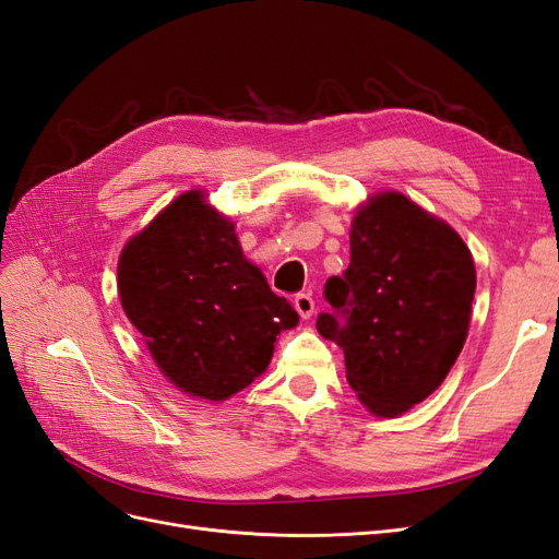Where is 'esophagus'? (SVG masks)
<instances>
[{"label": "esophagus", "instance_id": "1", "mask_svg": "<svg viewBox=\"0 0 559 559\" xmlns=\"http://www.w3.org/2000/svg\"><path fill=\"white\" fill-rule=\"evenodd\" d=\"M294 306H296V310H298V314H300L302 319H310L312 312H314V300H312L310 294H298V296L294 298Z\"/></svg>", "mask_w": 559, "mask_h": 559}]
</instances>
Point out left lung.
Returning <instances> with one entry per match:
<instances>
[{
  "label": "left lung",
  "mask_w": 559,
  "mask_h": 559,
  "mask_svg": "<svg viewBox=\"0 0 559 559\" xmlns=\"http://www.w3.org/2000/svg\"><path fill=\"white\" fill-rule=\"evenodd\" d=\"M476 265L464 240L401 193L368 200L352 222L349 265L329 277L317 331L345 352L347 382L380 417L441 384L466 341Z\"/></svg>",
  "instance_id": "1"
}]
</instances>
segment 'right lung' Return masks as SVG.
<instances>
[{
  "mask_svg": "<svg viewBox=\"0 0 559 559\" xmlns=\"http://www.w3.org/2000/svg\"><path fill=\"white\" fill-rule=\"evenodd\" d=\"M118 294L163 376L210 401L249 386L277 335L298 324L200 191L179 195L126 245Z\"/></svg>",
  "mask_w": 559,
  "mask_h": 559,
  "instance_id": "right-lung-1",
  "label": "right lung"
}]
</instances>
